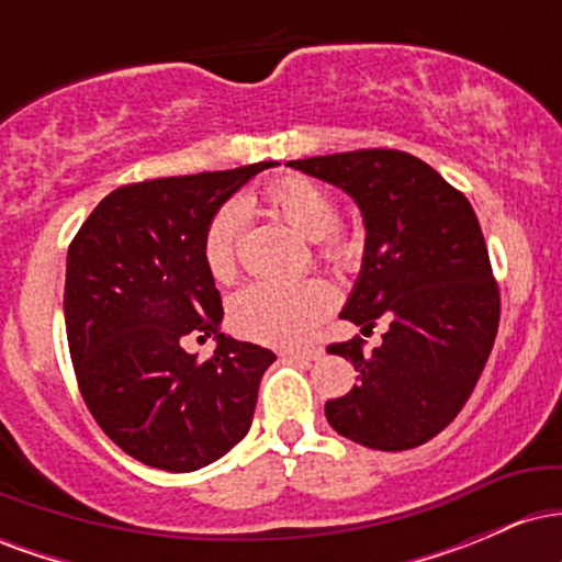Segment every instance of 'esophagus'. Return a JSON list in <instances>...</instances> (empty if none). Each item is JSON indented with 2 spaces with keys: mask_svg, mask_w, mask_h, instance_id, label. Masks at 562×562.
Instances as JSON below:
<instances>
[{
  "mask_svg": "<svg viewBox=\"0 0 562 562\" xmlns=\"http://www.w3.org/2000/svg\"><path fill=\"white\" fill-rule=\"evenodd\" d=\"M290 359H295V362H317L322 357V348L312 346V348H290L288 351Z\"/></svg>",
  "mask_w": 562,
  "mask_h": 562,
  "instance_id": "obj_1",
  "label": "esophagus"
}]
</instances>
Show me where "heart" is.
<instances>
[{
  "label": "heart",
  "mask_w": 562,
  "mask_h": 562,
  "mask_svg": "<svg viewBox=\"0 0 562 562\" xmlns=\"http://www.w3.org/2000/svg\"><path fill=\"white\" fill-rule=\"evenodd\" d=\"M269 205L288 227L312 243H322V259L344 267L357 254V243L335 229L338 211L325 187L308 179L290 177L267 192ZM240 224V209L227 205L211 218L203 237V261L216 282H227L235 274V237ZM330 306V290L317 280L299 285H254L243 288L229 301V325L237 333L261 344H299L317 327Z\"/></svg>",
  "instance_id": "obj_1"
}]
</instances>
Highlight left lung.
Listing matches in <instances>:
<instances>
[{
	"mask_svg": "<svg viewBox=\"0 0 562 562\" xmlns=\"http://www.w3.org/2000/svg\"><path fill=\"white\" fill-rule=\"evenodd\" d=\"M290 169L338 187L364 222V256L340 317L383 344H335L359 383L325 404L340 436L380 451L415 449L441 434L479 383L499 293L468 198L420 158L398 150L290 160Z\"/></svg>",
	"mask_w": 562,
	"mask_h": 562,
	"instance_id": "obj_1",
	"label": "left lung"
}]
</instances>
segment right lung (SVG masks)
I'll return each mask as SVG.
<instances>
[{
	"label": "right lung",
	"instance_id": "obj_1",
	"mask_svg": "<svg viewBox=\"0 0 562 562\" xmlns=\"http://www.w3.org/2000/svg\"><path fill=\"white\" fill-rule=\"evenodd\" d=\"M274 160L121 187L68 248L66 333L89 412L126 454L192 473L250 430L274 353L218 333L222 295L203 261L211 218ZM187 334L215 335L209 363Z\"/></svg>",
	"mask_w": 562,
	"mask_h": 562
}]
</instances>
